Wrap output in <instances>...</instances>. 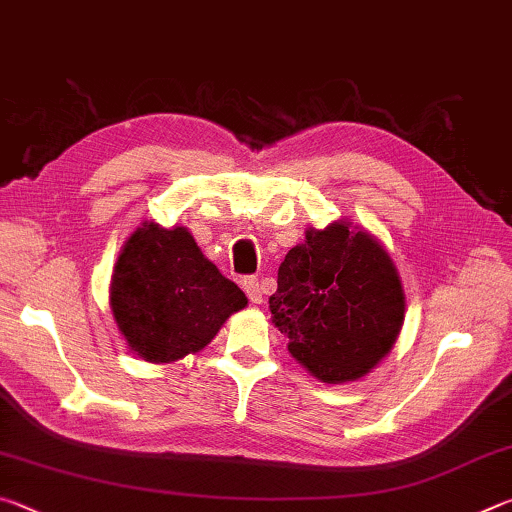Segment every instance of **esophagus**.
I'll use <instances>...</instances> for the list:
<instances>
[{
  "instance_id": "34e87169",
  "label": "esophagus",
  "mask_w": 512,
  "mask_h": 512,
  "mask_svg": "<svg viewBox=\"0 0 512 512\" xmlns=\"http://www.w3.org/2000/svg\"><path fill=\"white\" fill-rule=\"evenodd\" d=\"M244 291L246 296L250 298V302H255V305H259V302L264 300V293H262V287H259V280L257 277H244Z\"/></svg>"
}]
</instances>
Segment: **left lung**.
Here are the masks:
<instances>
[{"instance_id":"8db88e82","label":"left lung","mask_w":512,"mask_h":512,"mask_svg":"<svg viewBox=\"0 0 512 512\" xmlns=\"http://www.w3.org/2000/svg\"><path fill=\"white\" fill-rule=\"evenodd\" d=\"M268 309L291 357L327 384H341L391 352L404 323V291L379 241L341 221L307 230L289 250Z\"/></svg>"}]
</instances>
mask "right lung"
<instances>
[{
  "instance_id": "right-lung-1",
  "label": "right lung",
  "mask_w": 512,
  "mask_h": 512,
  "mask_svg": "<svg viewBox=\"0 0 512 512\" xmlns=\"http://www.w3.org/2000/svg\"><path fill=\"white\" fill-rule=\"evenodd\" d=\"M110 305L133 352L169 363L203 350L248 300L185 228L144 223L117 259Z\"/></svg>"
}]
</instances>
